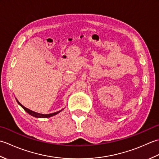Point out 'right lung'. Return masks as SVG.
<instances>
[{"instance_id":"obj_1","label":"right lung","mask_w":159,"mask_h":159,"mask_svg":"<svg viewBox=\"0 0 159 159\" xmlns=\"http://www.w3.org/2000/svg\"><path fill=\"white\" fill-rule=\"evenodd\" d=\"M16 101H17V102L18 103V104L19 105H20L21 106L23 109H24V110L25 111H26V112H27L29 115H31V116H33V117H38V118H47V117H52V116H55V115H57V114H58L59 113H60L61 111L62 110H61V111H57V112H55V113H50V114H42V113H36V112H35V111H31V110H30V109H27V108H26L25 107H24L22 104L20 103V102H19V101L16 99Z\"/></svg>"}]
</instances>
